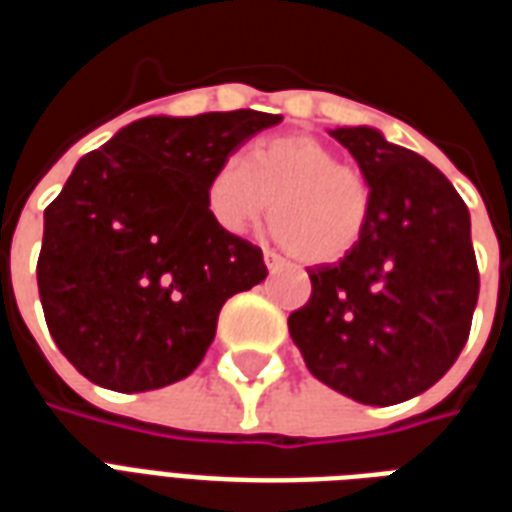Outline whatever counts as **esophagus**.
Returning a JSON list of instances; mask_svg holds the SVG:
<instances>
[{
  "label": "esophagus",
  "instance_id": "esophagus-1",
  "mask_svg": "<svg viewBox=\"0 0 512 512\" xmlns=\"http://www.w3.org/2000/svg\"><path fill=\"white\" fill-rule=\"evenodd\" d=\"M263 260H266V268H268V271H271V274L285 266V260H282V257H279L277 252H266V255H263Z\"/></svg>",
  "mask_w": 512,
  "mask_h": 512
}]
</instances>
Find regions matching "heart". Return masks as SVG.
Masks as SVG:
<instances>
[{
  "instance_id": "obj_1",
  "label": "heart",
  "mask_w": 512,
  "mask_h": 512,
  "mask_svg": "<svg viewBox=\"0 0 512 512\" xmlns=\"http://www.w3.org/2000/svg\"><path fill=\"white\" fill-rule=\"evenodd\" d=\"M202 200L213 224L230 235H244L271 208L274 235L307 266L351 255L373 211L365 175L304 134L260 142L246 164L224 158L205 180Z\"/></svg>"
}]
</instances>
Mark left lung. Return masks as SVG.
<instances>
[{
  "label": "left lung",
  "instance_id": "1",
  "mask_svg": "<svg viewBox=\"0 0 512 512\" xmlns=\"http://www.w3.org/2000/svg\"><path fill=\"white\" fill-rule=\"evenodd\" d=\"M373 191L362 241L307 268L312 296L288 329L310 373L340 395L392 406L436 384L466 345L480 293L469 208L428 158L376 128H334Z\"/></svg>",
  "mask_w": 512,
  "mask_h": 512
}]
</instances>
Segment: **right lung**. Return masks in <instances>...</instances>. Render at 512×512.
Returning a JSON list of instances; mask_svg holds the SVG:
<instances>
[{
	"label": "right lung",
	"instance_id": "obj_1",
	"mask_svg": "<svg viewBox=\"0 0 512 512\" xmlns=\"http://www.w3.org/2000/svg\"><path fill=\"white\" fill-rule=\"evenodd\" d=\"M282 123L255 109L142 117L79 158L43 213L38 290L49 332L93 384L147 392L186 378L224 301L268 274L260 246L205 211V180Z\"/></svg>",
	"mask_w": 512,
	"mask_h": 512
}]
</instances>
